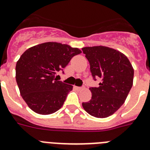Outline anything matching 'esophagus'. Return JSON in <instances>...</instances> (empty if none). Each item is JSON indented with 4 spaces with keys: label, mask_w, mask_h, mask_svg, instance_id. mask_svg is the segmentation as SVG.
<instances>
[{
    "label": "esophagus",
    "mask_w": 150,
    "mask_h": 150,
    "mask_svg": "<svg viewBox=\"0 0 150 150\" xmlns=\"http://www.w3.org/2000/svg\"><path fill=\"white\" fill-rule=\"evenodd\" d=\"M74 88H76V90H81L82 88H83L82 87H78V86H74Z\"/></svg>",
    "instance_id": "obj_1"
}]
</instances>
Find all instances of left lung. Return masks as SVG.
<instances>
[{
  "mask_svg": "<svg viewBox=\"0 0 150 150\" xmlns=\"http://www.w3.org/2000/svg\"><path fill=\"white\" fill-rule=\"evenodd\" d=\"M90 64L94 80L100 78L98 87H91V98L83 102L84 110L91 116L106 118L124 104L133 85L134 69L123 53L107 46L82 49Z\"/></svg>",
  "mask_w": 150,
  "mask_h": 150,
  "instance_id": "8db88e82",
  "label": "left lung"
}]
</instances>
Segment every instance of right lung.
Returning a JSON list of instances; mask_svg holds the SVG:
<instances>
[{
  "label": "right lung",
  "mask_w": 150,
  "mask_h": 150,
  "mask_svg": "<svg viewBox=\"0 0 150 150\" xmlns=\"http://www.w3.org/2000/svg\"><path fill=\"white\" fill-rule=\"evenodd\" d=\"M81 50L67 44L47 42L28 49L16 66V79L22 98L38 114L59 110L73 86L59 81L57 74Z\"/></svg>",
  "instance_id": "right-lung-1"
}]
</instances>
